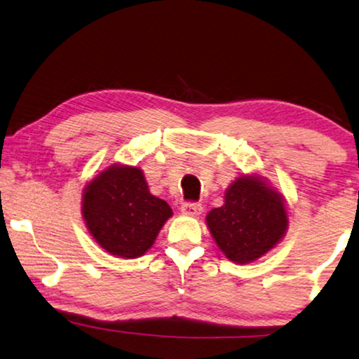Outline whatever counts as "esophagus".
<instances>
[{
	"label": "esophagus",
	"mask_w": 359,
	"mask_h": 359,
	"mask_svg": "<svg viewBox=\"0 0 359 359\" xmlns=\"http://www.w3.org/2000/svg\"><path fill=\"white\" fill-rule=\"evenodd\" d=\"M201 204H196V203H184L180 206V212L185 214V215H190V217H195V215H200L201 214Z\"/></svg>",
	"instance_id": "1"
}]
</instances>
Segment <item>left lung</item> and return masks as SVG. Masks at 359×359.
<instances>
[{"label":"left lung","instance_id":"8db88e82","mask_svg":"<svg viewBox=\"0 0 359 359\" xmlns=\"http://www.w3.org/2000/svg\"><path fill=\"white\" fill-rule=\"evenodd\" d=\"M206 225L226 259L233 264H251L286 235V200L264 175L243 174L225 190L224 204L209 210Z\"/></svg>","mask_w":359,"mask_h":359}]
</instances>
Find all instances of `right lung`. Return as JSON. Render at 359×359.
<instances>
[{
	"mask_svg": "<svg viewBox=\"0 0 359 359\" xmlns=\"http://www.w3.org/2000/svg\"><path fill=\"white\" fill-rule=\"evenodd\" d=\"M81 215L86 229L105 252L137 259L155 244L172 217L169 204L151 195L144 170L115 163L84 187Z\"/></svg>",
	"mask_w": 359,
	"mask_h": 359,
	"instance_id": "obj_1",
	"label": "right lung"
}]
</instances>
